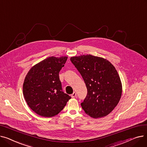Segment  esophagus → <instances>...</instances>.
I'll list each match as a JSON object with an SVG mask.
<instances>
[{"instance_id": "obj_1", "label": "esophagus", "mask_w": 147, "mask_h": 147, "mask_svg": "<svg viewBox=\"0 0 147 147\" xmlns=\"http://www.w3.org/2000/svg\"><path fill=\"white\" fill-rule=\"evenodd\" d=\"M76 95H77V94H76V92H73V94H71V97L72 98H74V97H76Z\"/></svg>"}]
</instances>
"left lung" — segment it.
I'll list each match as a JSON object with an SVG mask.
<instances>
[{"mask_svg": "<svg viewBox=\"0 0 147 147\" xmlns=\"http://www.w3.org/2000/svg\"><path fill=\"white\" fill-rule=\"evenodd\" d=\"M71 62L81 74L88 93L81 106L94 118L105 117L118 104L122 92L120 77L110 62L91 55L74 57Z\"/></svg>", "mask_w": 147, "mask_h": 147, "instance_id": "left-lung-1", "label": "left lung"}]
</instances>
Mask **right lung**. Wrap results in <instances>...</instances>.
<instances>
[{
	"label": "right lung",
	"mask_w": 147,
	"mask_h": 147,
	"mask_svg": "<svg viewBox=\"0 0 147 147\" xmlns=\"http://www.w3.org/2000/svg\"><path fill=\"white\" fill-rule=\"evenodd\" d=\"M67 57H51L33 66L27 73L23 94L30 108L42 117L58 114L71 96L63 91L59 73Z\"/></svg>",
	"instance_id": "1"
}]
</instances>
